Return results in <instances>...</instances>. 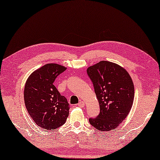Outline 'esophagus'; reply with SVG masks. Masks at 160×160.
<instances>
[{
    "mask_svg": "<svg viewBox=\"0 0 160 160\" xmlns=\"http://www.w3.org/2000/svg\"><path fill=\"white\" fill-rule=\"evenodd\" d=\"M78 107H85V102H80L78 103Z\"/></svg>",
    "mask_w": 160,
    "mask_h": 160,
    "instance_id": "34e87169",
    "label": "esophagus"
}]
</instances>
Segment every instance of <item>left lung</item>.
Listing matches in <instances>:
<instances>
[{"label": "left lung", "mask_w": 160, "mask_h": 160, "mask_svg": "<svg viewBox=\"0 0 160 160\" xmlns=\"http://www.w3.org/2000/svg\"><path fill=\"white\" fill-rule=\"evenodd\" d=\"M99 103L100 113L89 122L101 131L115 129L127 118L134 100L129 73L115 63L101 61L87 69Z\"/></svg>", "instance_id": "8db88e82"}]
</instances>
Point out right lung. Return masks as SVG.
<instances>
[{
  "instance_id": "1",
  "label": "right lung",
  "mask_w": 160,
  "mask_h": 160,
  "mask_svg": "<svg viewBox=\"0 0 160 160\" xmlns=\"http://www.w3.org/2000/svg\"><path fill=\"white\" fill-rule=\"evenodd\" d=\"M66 69L53 63L45 64L26 81L24 99L27 110L36 124L44 129H57L69 116V103L53 85L57 76Z\"/></svg>"
}]
</instances>
